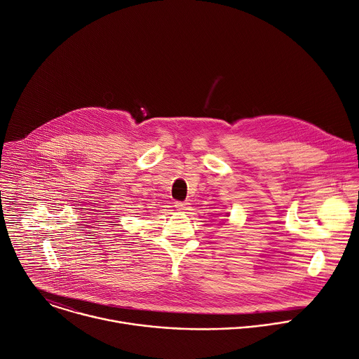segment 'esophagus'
I'll return each mask as SVG.
<instances>
[{
  "instance_id": "esophagus-1",
  "label": "esophagus",
  "mask_w": 359,
  "mask_h": 359,
  "mask_svg": "<svg viewBox=\"0 0 359 359\" xmlns=\"http://www.w3.org/2000/svg\"><path fill=\"white\" fill-rule=\"evenodd\" d=\"M175 208H177L178 210H188V209H189V202H181V201H178V202H175Z\"/></svg>"
}]
</instances>
